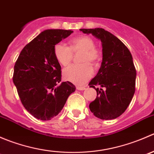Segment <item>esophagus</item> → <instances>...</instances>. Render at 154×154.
Segmentation results:
<instances>
[{
    "mask_svg": "<svg viewBox=\"0 0 154 154\" xmlns=\"http://www.w3.org/2000/svg\"><path fill=\"white\" fill-rule=\"evenodd\" d=\"M77 89L80 90V91H83V90L86 89V87L85 86H77Z\"/></svg>",
    "mask_w": 154,
    "mask_h": 154,
    "instance_id": "esophagus-1",
    "label": "esophagus"
}]
</instances>
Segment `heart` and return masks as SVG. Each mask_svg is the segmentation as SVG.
<instances>
[{
    "label": "heart",
    "instance_id": "b5f03b06",
    "mask_svg": "<svg viewBox=\"0 0 154 154\" xmlns=\"http://www.w3.org/2000/svg\"><path fill=\"white\" fill-rule=\"evenodd\" d=\"M94 41L89 36L81 35L70 41V46L59 43L54 46V53L56 59L62 66H66L71 62L73 53L83 52L80 65H71L63 71L65 79L77 85H83L92 77L94 69L92 64L100 60L98 51L94 48Z\"/></svg>",
    "mask_w": 154,
    "mask_h": 154
}]
</instances>
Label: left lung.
<instances>
[{
	"mask_svg": "<svg viewBox=\"0 0 154 154\" xmlns=\"http://www.w3.org/2000/svg\"><path fill=\"white\" fill-rule=\"evenodd\" d=\"M80 30L91 34L102 45L101 66L88 83L97 91L95 100L89 104L90 110L100 119H116L125 112L135 93L136 71L131 53L120 39L104 29ZM97 85L102 88L96 89Z\"/></svg>",
	"mask_w": 154,
	"mask_h": 154,
	"instance_id": "left-lung-1",
	"label": "left lung"
}]
</instances>
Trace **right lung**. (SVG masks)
Segmentation results:
<instances>
[{
	"instance_id": "add662e5",
	"label": "right lung",
	"mask_w": 154,
	"mask_h": 154,
	"mask_svg": "<svg viewBox=\"0 0 154 154\" xmlns=\"http://www.w3.org/2000/svg\"><path fill=\"white\" fill-rule=\"evenodd\" d=\"M73 32L71 29H46L21 51L14 66L13 83L24 108L35 119L51 120L66 104L76 87L61 82V66L54 46Z\"/></svg>"
}]
</instances>
